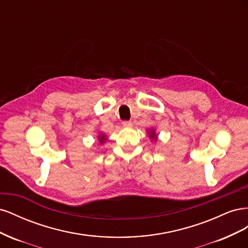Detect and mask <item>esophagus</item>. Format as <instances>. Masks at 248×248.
<instances>
[{
    "mask_svg": "<svg viewBox=\"0 0 248 248\" xmlns=\"http://www.w3.org/2000/svg\"><path fill=\"white\" fill-rule=\"evenodd\" d=\"M123 126L125 127H131L132 126V122L131 121H123Z\"/></svg>",
    "mask_w": 248,
    "mask_h": 248,
    "instance_id": "1",
    "label": "esophagus"
}]
</instances>
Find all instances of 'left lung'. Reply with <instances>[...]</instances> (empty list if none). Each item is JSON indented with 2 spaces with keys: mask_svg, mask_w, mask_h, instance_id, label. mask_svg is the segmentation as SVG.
Here are the masks:
<instances>
[{
  "mask_svg": "<svg viewBox=\"0 0 248 248\" xmlns=\"http://www.w3.org/2000/svg\"><path fill=\"white\" fill-rule=\"evenodd\" d=\"M150 137L154 139V131H151V134H150Z\"/></svg>",
  "mask_w": 248,
  "mask_h": 248,
  "instance_id": "1",
  "label": "left lung"
}]
</instances>
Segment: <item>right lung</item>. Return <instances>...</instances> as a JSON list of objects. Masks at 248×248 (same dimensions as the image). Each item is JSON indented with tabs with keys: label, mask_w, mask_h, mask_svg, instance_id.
I'll return each mask as SVG.
<instances>
[{
	"label": "right lung",
	"mask_w": 248,
	"mask_h": 248,
	"mask_svg": "<svg viewBox=\"0 0 248 248\" xmlns=\"http://www.w3.org/2000/svg\"><path fill=\"white\" fill-rule=\"evenodd\" d=\"M99 140H100V142L102 144L103 140H104V136H103V134H102V136H100V137H99Z\"/></svg>",
	"instance_id": "add662e5"
}]
</instances>
